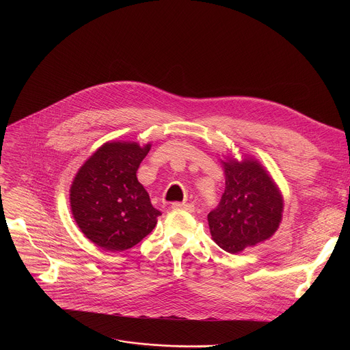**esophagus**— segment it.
I'll return each mask as SVG.
<instances>
[{
    "instance_id": "esophagus-1",
    "label": "esophagus",
    "mask_w": 350,
    "mask_h": 350,
    "mask_svg": "<svg viewBox=\"0 0 350 350\" xmlns=\"http://www.w3.org/2000/svg\"><path fill=\"white\" fill-rule=\"evenodd\" d=\"M172 209H184V211L192 213L195 211V206L191 204H185V202H173Z\"/></svg>"
}]
</instances>
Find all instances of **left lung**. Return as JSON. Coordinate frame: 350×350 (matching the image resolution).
<instances>
[{
	"label": "left lung",
	"mask_w": 350,
	"mask_h": 350,
	"mask_svg": "<svg viewBox=\"0 0 350 350\" xmlns=\"http://www.w3.org/2000/svg\"><path fill=\"white\" fill-rule=\"evenodd\" d=\"M221 163L226 189L217 208L208 215V221L216 243L226 252L238 254L275 232L284 204L271 177L254 159Z\"/></svg>",
	"instance_id": "8db88e82"
}]
</instances>
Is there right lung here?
I'll use <instances>...</instances> for the list:
<instances>
[{
	"mask_svg": "<svg viewBox=\"0 0 350 350\" xmlns=\"http://www.w3.org/2000/svg\"><path fill=\"white\" fill-rule=\"evenodd\" d=\"M149 149L151 144L107 142L73 180V217L83 234L107 251L133 247L155 228L161 216L135 176Z\"/></svg>",
	"mask_w": 350,
	"mask_h": 350,
	"instance_id": "1",
	"label": "right lung"
}]
</instances>
